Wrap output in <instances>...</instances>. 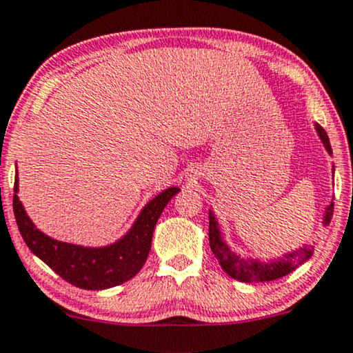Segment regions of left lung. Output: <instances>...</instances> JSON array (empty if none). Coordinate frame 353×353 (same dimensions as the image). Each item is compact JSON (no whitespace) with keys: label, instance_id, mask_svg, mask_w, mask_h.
<instances>
[{"label":"left lung","instance_id":"1","mask_svg":"<svg viewBox=\"0 0 353 353\" xmlns=\"http://www.w3.org/2000/svg\"><path fill=\"white\" fill-rule=\"evenodd\" d=\"M316 132H318L321 141L324 143L327 153L332 154L331 143H329V137L324 128L316 123ZM332 213H334V203L331 202L329 203V207L325 208V215H324L325 225L331 223ZM208 239H210V248H212L213 256L218 259L221 269L225 270L230 276H233V279L244 283H262V282H272V280L282 279V276L288 275L290 272L295 270L296 267H300L303 262H306L314 252V246H305L298 249V251L285 254L282 259L269 262V264H265V262L252 261V259H241L238 254L231 252V249L226 246V243L223 241L213 212H210Z\"/></svg>","mask_w":353,"mask_h":353}]
</instances>
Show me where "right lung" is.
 <instances>
[{
  "label": "right lung",
  "instance_id": "1",
  "mask_svg": "<svg viewBox=\"0 0 353 353\" xmlns=\"http://www.w3.org/2000/svg\"><path fill=\"white\" fill-rule=\"evenodd\" d=\"M17 176L14 179L12 210L17 228L28 248L50 269L83 290H105L127 282L143 267L151 249V239L159 215L169 200L179 192L169 187L145 205L132 230L117 243L105 248H83L48 238L34 226L17 197Z\"/></svg>",
  "mask_w": 353,
  "mask_h": 353
}]
</instances>
